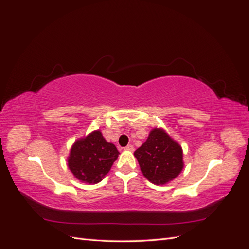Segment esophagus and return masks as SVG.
<instances>
[{"label":"esophagus","instance_id":"1","mask_svg":"<svg viewBox=\"0 0 249 249\" xmlns=\"http://www.w3.org/2000/svg\"><path fill=\"white\" fill-rule=\"evenodd\" d=\"M124 149H125V150H129V152H133V150H134V146H133L132 144H129V145L124 147Z\"/></svg>","mask_w":249,"mask_h":249}]
</instances>
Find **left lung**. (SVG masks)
I'll return each instance as SVG.
<instances>
[{
	"label": "left lung",
	"mask_w": 249,
	"mask_h": 249,
	"mask_svg": "<svg viewBox=\"0 0 249 249\" xmlns=\"http://www.w3.org/2000/svg\"><path fill=\"white\" fill-rule=\"evenodd\" d=\"M134 156L143 176L158 186L171 182L184 168L182 146L161 127H154L149 132L146 141Z\"/></svg>",
	"instance_id": "8db88e82"
}]
</instances>
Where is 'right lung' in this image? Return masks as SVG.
<instances>
[{"label":"right lung","mask_w":249,"mask_h":249,"mask_svg":"<svg viewBox=\"0 0 249 249\" xmlns=\"http://www.w3.org/2000/svg\"><path fill=\"white\" fill-rule=\"evenodd\" d=\"M119 152L106 141L100 130L74 141L67 165L73 177L85 184H97L110 171Z\"/></svg>","instance_id":"obj_1"}]
</instances>
